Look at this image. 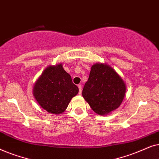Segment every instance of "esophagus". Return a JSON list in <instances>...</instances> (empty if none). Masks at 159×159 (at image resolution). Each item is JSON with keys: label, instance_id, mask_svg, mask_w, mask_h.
<instances>
[{"label": "esophagus", "instance_id": "obj_1", "mask_svg": "<svg viewBox=\"0 0 159 159\" xmlns=\"http://www.w3.org/2000/svg\"><path fill=\"white\" fill-rule=\"evenodd\" d=\"M78 88H79V94L80 95L82 93V85L81 84H79V85H78Z\"/></svg>", "mask_w": 159, "mask_h": 159}]
</instances>
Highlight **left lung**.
Instances as JSON below:
<instances>
[{"label":"left lung","mask_w":159,"mask_h":159,"mask_svg":"<svg viewBox=\"0 0 159 159\" xmlns=\"http://www.w3.org/2000/svg\"><path fill=\"white\" fill-rule=\"evenodd\" d=\"M126 92L123 80L110 66L95 64L91 67L82 96L99 115L109 114L122 102Z\"/></svg>","instance_id":"obj_1"}]
</instances>
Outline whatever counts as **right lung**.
<instances>
[{
	"mask_svg": "<svg viewBox=\"0 0 159 159\" xmlns=\"http://www.w3.org/2000/svg\"><path fill=\"white\" fill-rule=\"evenodd\" d=\"M78 92L79 89L72 82L71 76L60 64L45 69L34 84L33 94L43 109L58 114L66 110Z\"/></svg>",
	"mask_w": 159,
	"mask_h": 159,
	"instance_id": "1",
	"label": "right lung"
}]
</instances>
